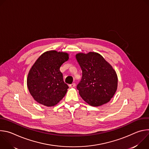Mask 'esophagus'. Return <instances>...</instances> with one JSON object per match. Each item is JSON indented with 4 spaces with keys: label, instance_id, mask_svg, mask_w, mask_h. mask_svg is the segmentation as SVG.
<instances>
[{
    "label": "esophagus",
    "instance_id": "esophagus-1",
    "mask_svg": "<svg viewBox=\"0 0 149 149\" xmlns=\"http://www.w3.org/2000/svg\"><path fill=\"white\" fill-rule=\"evenodd\" d=\"M69 87H70V88H74V87H75V83H72V84H70V85H69Z\"/></svg>",
    "mask_w": 149,
    "mask_h": 149
}]
</instances>
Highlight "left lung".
<instances>
[{"instance_id": "1", "label": "left lung", "mask_w": 149, "mask_h": 149, "mask_svg": "<svg viewBox=\"0 0 149 149\" xmlns=\"http://www.w3.org/2000/svg\"><path fill=\"white\" fill-rule=\"evenodd\" d=\"M76 58L82 70L77 88L82 98L92 106L108 102L117 88V76L109 63L99 54L79 53Z\"/></svg>"}]
</instances>
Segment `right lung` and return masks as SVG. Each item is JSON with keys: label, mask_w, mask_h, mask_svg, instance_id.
I'll return each instance as SVG.
<instances>
[{"label": "right lung", "mask_w": 149, "mask_h": 149, "mask_svg": "<svg viewBox=\"0 0 149 149\" xmlns=\"http://www.w3.org/2000/svg\"><path fill=\"white\" fill-rule=\"evenodd\" d=\"M68 54L49 51L41 55L28 75L27 86L34 100L48 107L56 105L65 96L68 85L59 68L68 59Z\"/></svg>", "instance_id": "right-lung-1"}]
</instances>
